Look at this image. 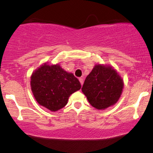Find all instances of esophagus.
I'll return each mask as SVG.
<instances>
[{
  "label": "esophagus",
  "instance_id": "34e87169",
  "mask_svg": "<svg viewBox=\"0 0 153 153\" xmlns=\"http://www.w3.org/2000/svg\"><path fill=\"white\" fill-rule=\"evenodd\" d=\"M79 80H80V84H81V85H82V84H83V79L80 78H79Z\"/></svg>",
  "mask_w": 153,
  "mask_h": 153
}]
</instances>
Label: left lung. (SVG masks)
Returning a JSON list of instances; mask_svg holds the SVG:
<instances>
[{"instance_id":"1","label":"left lung","mask_w":153,"mask_h":153,"mask_svg":"<svg viewBox=\"0 0 153 153\" xmlns=\"http://www.w3.org/2000/svg\"><path fill=\"white\" fill-rule=\"evenodd\" d=\"M123 86L122 79L114 69L96 65L85 78L82 91L91 106L105 109L117 103Z\"/></svg>"}]
</instances>
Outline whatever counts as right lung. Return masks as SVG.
I'll use <instances>...</instances> for the list:
<instances>
[{"label":"right lung","mask_w":153,"mask_h":153,"mask_svg":"<svg viewBox=\"0 0 153 153\" xmlns=\"http://www.w3.org/2000/svg\"><path fill=\"white\" fill-rule=\"evenodd\" d=\"M31 87L35 99L47 109L56 111L64 107L72 94L80 90V82L59 65L45 64L31 77Z\"/></svg>","instance_id":"1"}]
</instances>
